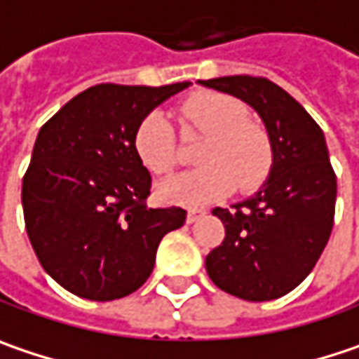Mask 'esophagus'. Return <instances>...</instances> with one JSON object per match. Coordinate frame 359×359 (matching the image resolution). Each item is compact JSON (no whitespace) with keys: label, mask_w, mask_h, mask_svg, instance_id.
Here are the masks:
<instances>
[{"label":"esophagus","mask_w":359,"mask_h":359,"mask_svg":"<svg viewBox=\"0 0 359 359\" xmlns=\"http://www.w3.org/2000/svg\"><path fill=\"white\" fill-rule=\"evenodd\" d=\"M204 215H206L204 210H190V212H188V217H186V220H188V224H192V222H196V220H200Z\"/></svg>","instance_id":"obj_1"}]
</instances>
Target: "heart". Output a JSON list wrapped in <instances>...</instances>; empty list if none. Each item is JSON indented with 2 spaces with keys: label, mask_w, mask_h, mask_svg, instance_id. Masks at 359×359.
<instances>
[{
  "label": "heart",
  "mask_w": 359,
  "mask_h": 359,
  "mask_svg": "<svg viewBox=\"0 0 359 359\" xmlns=\"http://www.w3.org/2000/svg\"><path fill=\"white\" fill-rule=\"evenodd\" d=\"M180 118L186 128L206 135L198 147L192 171L167 177L157 186V196L186 208H202L233 192L235 182L243 192L259 188L273 165L268 130L247 118L245 106L218 91H200L188 97ZM135 151L149 171L163 175L177 163V139L169 116L153 110L135 130Z\"/></svg>",
  "instance_id": "b5f03b06"
}]
</instances>
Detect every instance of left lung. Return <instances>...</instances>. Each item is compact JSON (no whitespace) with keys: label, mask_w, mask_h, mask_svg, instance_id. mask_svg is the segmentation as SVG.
Here are the masks:
<instances>
[{"label":"left lung","mask_w":359,"mask_h":359,"mask_svg":"<svg viewBox=\"0 0 359 359\" xmlns=\"http://www.w3.org/2000/svg\"><path fill=\"white\" fill-rule=\"evenodd\" d=\"M200 83L249 104L264 120L273 149L259 192L231 210H212L224 224V239L206 255V271L237 298H280L313 271L333 229L337 177L323 130L266 77L231 75Z\"/></svg>","instance_id":"left-lung-1"}]
</instances>
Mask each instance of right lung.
Here are the masks:
<instances>
[{
  "mask_svg": "<svg viewBox=\"0 0 359 359\" xmlns=\"http://www.w3.org/2000/svg\"><path fill=\"white\" fill-rule=\"evenodd\" d=\"M188 86L100 83L40 128L22 182L24 220L40 266L71 294L106 302L139 290L161 239L184 224V208L147 206L151 173L135 130Z\"/></svg>",
  "mask_w": 359,
  "mask_h": 359,
  "instance_id": "obj_1",
  "label": "right lung"
}]
</instances>
